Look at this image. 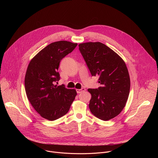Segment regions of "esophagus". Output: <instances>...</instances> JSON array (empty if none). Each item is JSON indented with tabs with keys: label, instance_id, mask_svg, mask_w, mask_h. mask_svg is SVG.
I'll return each mask as SVG.
<instances>
[{
	"label": "esophagus",
	"instance_id": "1",
	"mask_svg": "<svg viewBox=\"0 0 158 158\" xmlns=\"http://www.w3.org/2000/svg\"><path fill=\"white\" fill-rule=\"evenodd\" d=\"M85 91V88H82L81 89H77L76 91H77V93L79 94V93H81L82 92H84Z\"/></svg>",
	"mask_w": 158,
	"mask_h": 158
}]
</instances>
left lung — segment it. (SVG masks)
I'll return each mask as SVG.
<instances>
[{
    "mask_svg": "<svg viewBox=\"0 0 158 158\" xmlns=\"http://www.w3.org/2000/svg\"><path fill=\"white\" fill-rule=\"evenodd\" d=\"M79 51L92 76H99L98 89H88L91 94L89 107L98 118L108 121L117 116L127 102L130 78L122 58L105 44L85 42L79 45Z\"/></svg>",
    "mask_w": 158,
    "mask_h": 158,
    "instance_id": "left-lung-1",
    "label": "left lung"
}]
</instances>
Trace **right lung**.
<instances>
[{"label": "right lung", "instance_id": "1", "mask_svg": "<svg viewBox=\"0 0 158 158\" xmlns=\"http://www.w3.org/2000/svg\"><path fill=\"white\" fill-rule=\"evenodd\" d=\"M77 43L60 40L52 42L41 50L30 62L25 76L27 97L42 118L56 120L68 112L77 93L55 85L60 79V60L72 52Z\"/></svg>", "mask_w": 158, "mask_h": 158}]
</instances>
